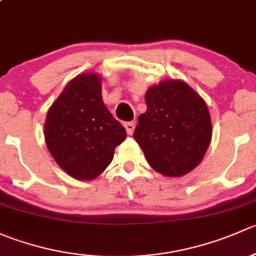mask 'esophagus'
I'll return each mask as SVG.
<instances>
[{
	"mask_svg": "<svg viewBox=\"0 0 256 256\" xmlns=\"http://www.w3.org/2000/svg\"><path fill=\"white\" fill-rule=\"evenodd\" d=\"M124 126H125L128 135H132L134 130H135V122H134V121H130V122H125V124H124Z\"/></svg>",
	"mask_w": 256,
	"mask_h": 256,
	"instance_id": "obj_1",
	"label": "esophagus"
}]
</instances>
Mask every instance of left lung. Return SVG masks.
Returning <instances> with one entry per match:
<instances>
[{
    "label": "left lung",
    "instance_id": "left-lung-1",
    "mask_svg": "<svg viewBox=\"0 0 256 256\" xmlns=\"http://www.w3.org/2000/svg\"><path fill=\"white\" fill-rule=\"evenodd\" d=\"M147 110L134 132L150 166L167 177L187 174L200 164L212 138L204 100L182 80H164L144 94Z\"/></svg>",
    "mask_w": 256,
    "mask_h": 256
}]
</instances>
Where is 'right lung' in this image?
<instances>
[{"label":"right lung","instance_id":"obj_1","mask_svg":"<svg viewBox=\"0 0 256 256\" xmlns=\"http://www.w3.org/2000/svg\"><path fill=\"white\" fill-rule=\"evenodd\" d=\"M126 136L102 102V76L95 73L72 79L49 108L44 124L53 158L69 176L82 180L104 172Z\"/></svg>","mask_w":256,"mask_h":256}]
</instances>
